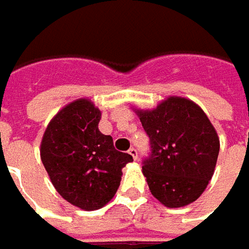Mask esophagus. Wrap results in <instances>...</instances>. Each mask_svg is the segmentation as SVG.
Returning <instances> with one entry per match:
<instances>
[{
    "label": "esophagus",
    "instance_id": "obj_1",
    "mask_svg": "<svg viewBox=\"0 0 249 249\" xmlns=\"http://www.w3.org/2000/svg\"><path fill=\"white\" fill-rule=\"evenodd\" d=\"M128 153H129V154L132 156V159H133V160H138V156H139V154H138V150H136L135 147H131V149H129V151H128Z\"/></svg>",
    "mask_w": 249,
    "mask_h": 249
}]
</instances>
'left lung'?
<instances>
[{
  "label": "left lung",
  "mask_w": 249,
  "mask_h": 249,
  "mask_svg": "<svg viewBox=\"0 0 249 249\" xmlns=\"http://www.w3.org/2000/svg\"><path fill=\"white\" fill-rule=\"evenodd\" d=\"M150 139L143 175L151 194L169 208L196 201L213 175L219 138L208 117L194 102L172 98L154 110H138Z\"/></svg>",
  "instance_id": "left-lung-1"
}]
</instances>
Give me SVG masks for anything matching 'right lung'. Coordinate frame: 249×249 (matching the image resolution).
<instances>
[{"instance_id":"add662e5","label":"right lung","mask_w":249,"mask_h":249,"mask_svg":"<svg viewBox=\"0 0 249 249\" xmlns=\"http://www.w3.org/2000/svg\"><path fill=\"white\" fill-rule=\"evenodd\" d=\"M100 118L89 99H78L53 117L41 142V160L57 193L87 211L99 210L114 197L123 168L133 161L99 131Z\"/></svg>"}]
</instances>
